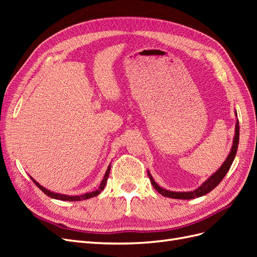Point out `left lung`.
Instances as JSON below:
<instances>
[{
    "instance_id": "1",
    "label": "left lung",
    "mask_w": 257,
    "mask_h": 257,
    "mask_svg": "<svg viewBox=\"0 0 257 257\" xmlns=\"http://www.w3.org/2000/svg\"><path fill=\"white\" fill-rule=\"evenodd\" d=\"M237 114V113H236ZM238 144H239V121L237 120L236 122V128H235V137H234V144H232L231 150L228 154V157L223 163V165L220 167V169L217 170L215 174H213L209 179H207V181H205L203 184H201L198 189L194 190L192 192H173V191H167L165 189H162L161 186H159L155 181L153 180V178L151 177L150 173H148L150 178V181L153 185V188L157 190L161 195L165 196V197H169V198H176V199H192L195 197H200L203 195H206L207 193L211 192L215 186L219 185V183L223 180V178L225 177V175L227 174V172L229 170L232 162H234V159L236 157L237 153V149H238Z\"/></svg>"
}]
</instances>
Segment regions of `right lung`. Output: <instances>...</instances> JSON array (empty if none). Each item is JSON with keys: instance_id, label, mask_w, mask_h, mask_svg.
Returning <instances> with one entry per match:
<instances>
[{"instance_id": "add662e5", "label": "right lung", "mask_w": 257, "mask_h": 257, "mask_svg": "<svg viewBox=\"0 0 257 257\" xmlns=\"http://www.w3.org/2000/svg\"><path fill=\"white\" fill-rule=\"evenodd\" d=\"M109 172H110V165L108 166V168H107V170H106V174H105V176H104V179H103L102 183H100V185H99V188H98L97 190H95V191L91 192V193H85V194H83V195H80V196H68V195H63V194H58V193L50 192V191H48V190H46L45 188H43V186H42L40 183H37L32 177H31V179H32L33 182L38 186V188H40V189L46 194V195L49 196V197L56 198V199H61V200H67V201H77V200H83V199H88V198H91V197L97 196L98 194H99L100 192H102V191L104 190V188H105L106 182H107V179H108V176H109Z\"/></svg>"}]
</instances>
